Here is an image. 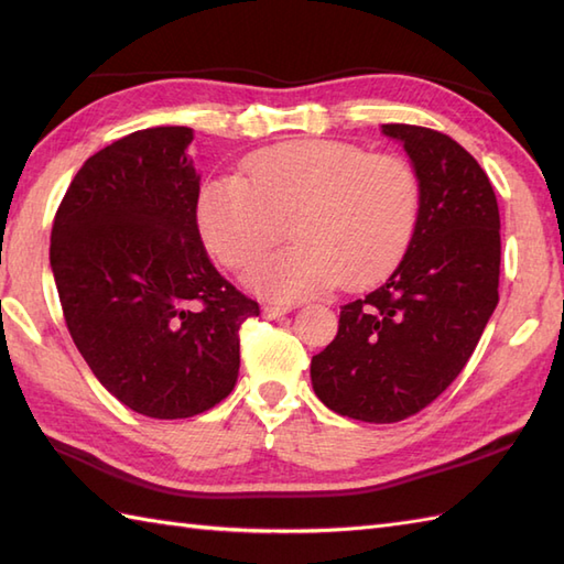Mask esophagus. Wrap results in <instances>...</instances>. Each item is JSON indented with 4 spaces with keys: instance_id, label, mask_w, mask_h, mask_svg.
<instances>
[{
    "instance_id": "esophagus-1",
    "label": "esophagus",
    "mask_w": 564,
    "mask_h": 564,
    "mask_svg": "<svg viewBox=\"0 0 564 564\" xmlns=\"http://www.w3.org/2000/svg\"><path fill=\"white\" fill-rule=\"evenodd\" d=\"M261 313H263V317L275 319V317H283V315L293 313V305H263Z\"/></svg>"
}]
</instances>
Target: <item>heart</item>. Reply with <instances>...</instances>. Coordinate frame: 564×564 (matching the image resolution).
I'll use <instances>...</instances> for the list:
<instances>
[{
    "label": "heart",
    "mask_w": 564,
    "mask_h": 564,
    "mask_svg": "<svg viewBox=\"0 0 564 564\" xmlns=\"http://www.w3.org/2000/svg\"><path fill=\"white\" fill-rule=\"evenodd\" d=\"M198 227L225 269L247 275L285 237L293 247L254 275L271 297H305L344 281L388 275L410 247L419 178L400 154L337 140H291L261 150L239 176H215L198 194Z\"/></svg>",
    "instance_id": "obj_1"
}]
</instances>
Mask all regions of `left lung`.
Wrapping results in <instances>:
<instances>
[{"instance_id":"1","label":"left lung","mask_w":564,"mask_h":564,"mask_svg":"<svg viewBox=\"0 0 564 564\" xmlns=\"http://www.w3.org/2000/svg\"><path fill=\"white\" fill-rule=\"evenodd\" d=\"M419 178L410 247L386 283L346 303L310 376L332 412L392 424L458 378L499 303V206L485 170L438 130L386 123Z\"/></svg>"}]
</instances>
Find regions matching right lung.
I'll return each instance as SVG.
<instances>
[{
  "label": "right lung",
  "mask_w": 564,
  "mask_h": 564,
  "mask_svg": "<svg viewBox=\"0 0 564 564\" xmlns=\"http://www.w3.org/2000/svg\"><path fill=\"white\" fill-rule=\"evenodd\" d=\"M194 130H135L84 162L53 220L65 325L116 400L186 419L232 392L239 327L259 303L213 267L198 232Z\"/></svg>",
  "instance_id": "right-lung-1"
}]
</instances>
